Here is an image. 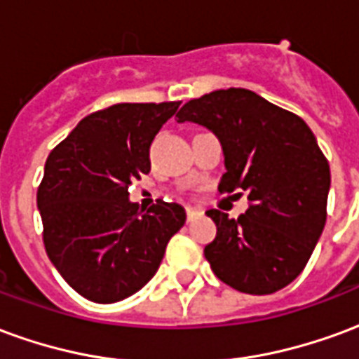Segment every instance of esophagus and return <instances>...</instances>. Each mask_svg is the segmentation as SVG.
<instances>
[{
  "mask_svg": "<svg viewBox=\"0 0 359 359\" xmlns=\"http://www.w3.org/2000/svg\"><path fill=\"white\" fill-rule=\"evenodd\" d=\"M202 215V210H194V208H187V219L188 221H192V219L200 217Z\"/></svg>",
  "mask_w": 359,
  "mask_h": 359,
  "instance_id": "1",
  "label": "esophagus"
}]
</instances>
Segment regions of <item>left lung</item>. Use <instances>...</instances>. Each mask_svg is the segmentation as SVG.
I'll use <instances>...</instances> for the list:
<instances>
[{
  "label": "left lung",
  "mask_w": 359,
  "mask_h": 359,
  "mask_svg": "<svg viewBox=\"0 0 359 359\" xmlns=\"http://www.w3.org/2000/svg\"><path fill=\"white\" fill-rule=\"evenodd\" d=\"M179 123L210 128L223 146L226 172L219 192L246 190L238 219L208 211L217 236L203 256L225 285L246 294H273L308 264L327 221L329 161L309 126L246 88L215 90L184 103Z\"/></svg>",
  "instance_id": "8db88e82"
}]
</instances>
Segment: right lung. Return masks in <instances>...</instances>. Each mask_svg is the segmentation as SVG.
<instances>
[{
    "mask_svg": "<svg viewBox=\"0 0 359 359\" xmlns=\"http://www.w3.org/2000/svg\"><path fill=\"white\" fill-rule=\"evenodd\" d=\"M180 102L117 103L95 111L51 149L38 187L43 246L71 288L97 304L138 292L187 221L179 203L148 211L128 187L149 172V146Z\"/></svg>",
    "mask_w": 359,
    "mask_h": 359,
    "instance_id": "right-lung-1",
    "label": "right lung"
}]
</instances>
